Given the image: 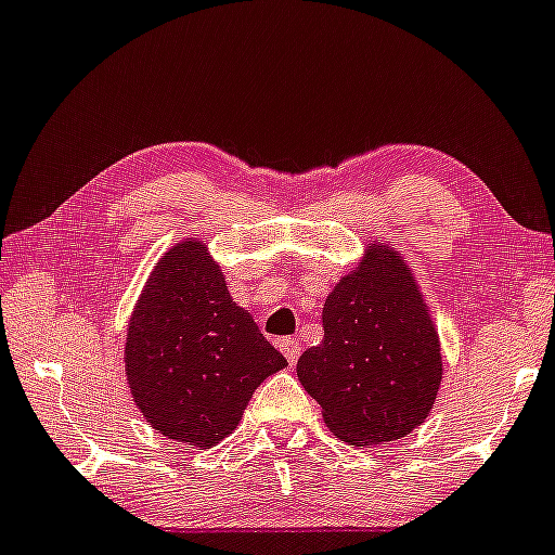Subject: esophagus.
I'll return each instance as SVG.
<instances>
[{"label": "esophagus", "instance_id": "34e87169", "mask_svg": "<svg viewBox=\"0 0 555 555\" xmlns=\"http://www.w3.org/2000/svg\"><path fill=\"white\" fill-rule=\"evenodd\" d=\"M279 350H282V353L286 356L289 366H294V363H297V359H299V353H301V346H299L297 338H284V340H279Z\"/></svg>", "mask_w": 555, "mask_h": 555}]
</instances>
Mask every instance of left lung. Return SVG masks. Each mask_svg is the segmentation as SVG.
Masks as SVG:
<instances>
[{
	"mask_svg": "<svg viewBox=\"0 0 555 555\" xmlns=\"http://www.w3.org/2000/svg\"><path fill=\"white\" fill-rule=\"evenodd\" d=\"M322 327L297 376L330 430L350 446H384L425 423L443 378L440 340L397 250L369 243L359 269L327 294Z\"/></svg>",
	"mask_w": 555,
	"mask_h": 555,
	"instance_id": "8db88e82",
	"label": "left lung"
}]
</instances>
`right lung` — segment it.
I'll list each match as a JSON object with an SVG mask.
<instances>
[{"label":"right lung","instance_id":"obj_1","mask_svg":"<svg viewBox=\"0 0 555 555\" xmlns=\"http://www.w3.org/2000/svg\"><path fill=\"white\" fill-rule=\"evenodd\" d=\"M284 366L205 245L189 237L160 258L125 343L132 399L158 433L212 448L241 423L258 384Z\"/></svg>","mask_w":555,"mask_h":555}]
</instances>
